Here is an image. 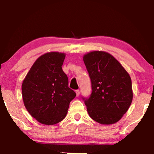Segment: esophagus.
<instances>
[{"label": "esophagus", "instance_id": "1", "mask_svg": "<svg viewBox=\"0 0 154 154\" xmlns=\"http://www.w3.org/2000/svg\"><path fill=\"white\" fill-rule=\"evenodd\" d=\"M75 93H76V96H79L80 94V90H75Z\"/></svg>", "mask_w": 154, "mask_h": 154}]
</instances>
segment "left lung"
<instances>
[{
    "mask_svg": "<svg viewBox=\"0 0 154 154\" xmlns=\"http://www.w3.org/2000/svg\"><path fill=\"white\" fill-rule=\"evenodd\" d=\"M91 80L89 98L83 97L88 114L103 125L116 123L127 112L132 101L130 75L108 52L93 51L83 56Z\"/></svg>",
    "mask_w": 154,
    "mask_h": 154,
    "instance_id": "obj_1",
    "label": "left lung"
}]
</instances>
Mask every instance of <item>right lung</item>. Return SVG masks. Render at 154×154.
Returning a JSON list of instances; mask_svg holds the SVG:
<instances>
[{
  "label": "right lung",
  "instance_id": "1",
  "mask_svg": "<svg viewBox=\"0 0 154 154\" xmlns=\"http://www.w3.org/2000/svg\"><path fill=\"white\" fill-rule=\"evenodd\" d=\"M66 54L48 52L35 60L22 85L26 110L39 123L51 125L66 117L70 102L76 95L69 88L62 66Z\"/></svg>",
  "mask_w": 154,
  "mask_h": 154
}]
</instances>
